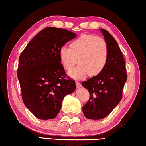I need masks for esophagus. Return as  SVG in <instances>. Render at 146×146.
Returning a JSON list of instances; mask_svg holds the SVG:
<instances>
[{
    "label": "esophagus",
    "instance_id": "esophagus-1",
    "mask_svg": "<svg viewBox=\"0 0 146 146\" xmlns=\"http://www.w3.org/2000/svg\"><path fill=\"white\" fill-rule=\"evenodd\" d=\"M76 88H81V83H79L78 81H76Z\"/></svg>",
    "mask_w": 146,
    "mask_h": 146
}]
</instances>
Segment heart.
<instances>
[{"label": "heart", "mask_w": 146, "mask_h": 146, "mask_svg": "<svg viewBox=\"0 0 146 146\" xmlns=\"http://www.w3.org/2000/svg\"><path fill=\"white\" fill-rule=\"evenodd\" d=\"M108 46L103 38L92 34H83L70 42L69 48L59 50V58L63 68L70 71L76 62L77 66L70 72L74 78L97 75L104 70L108 61Z\"/></svg>", "instance_id": "b5f03b06"}]
</instances>
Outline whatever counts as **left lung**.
I'll use <instances>...</instances> for the list:
<instances>
[{
    "mask_svg": "<svg viewBox=\"0 0 146 146\" xmlns=\"http://www.w3.org/2000/svg\"><path fill=\"white\" fill-rule=\"evenodd\" d=\"M101 31L108 46L107 63L99 74L82 83L90 93L83 112L87 119L93 120L106 117L119 104L127 78L125 60L117 42L107 30Z\"/></svg>",
    "mask_w": 146,
    "mask_h": 146,
    "instance_id": "left-lung-1",
    "label": "left lung"
}]
</instances>
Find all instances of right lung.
Segmentation results:
<instances>
[{
  "label": "right lung",
  "instance_id": "right-lung-1",
  "mask_svg": "<svg viewBox=\"0 0 146 146\" xmlns=\"http://www.w3.org/2000/svg\"><path fill=\"white\" fill-rule=\"evenodd\" d=\"M76 36L67 29L47 27L30 40L19 56L17 76L23 101L38 119L55 118L63 98L76 89L59 58L60 49Z\"/></svg>",
  "mask_w": 146,
  "mask_h": 146
}]
</instances>
